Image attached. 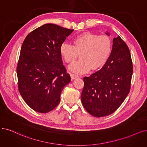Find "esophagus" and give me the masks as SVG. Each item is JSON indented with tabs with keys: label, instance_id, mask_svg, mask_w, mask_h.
Returning <instances> with one entry per match:
<instances>
[{
	"label": "esophagus",
	"instance_id": "1",
	"mask_svg": "<svg viewBox=\"0 0 147 147\" xmlns=\"http://www.w3.org/2000/svg\"><path fill=\"white\" fill-rule=\"evenodd\" d=\"M78 78H79V76L78 75L74 74H71V78L72 80L75 79H77Z\"/></svg>",
	"mask_w": 147,
	"mask_h": 147
}]
</instances>
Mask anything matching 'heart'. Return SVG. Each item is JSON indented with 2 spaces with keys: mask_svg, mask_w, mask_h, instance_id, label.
Wrapping results in <instances>:
<instances>
[{
  "mask_svg": "<svg viewBox=\"0 0 147 147\" xmlns=\"http://www.w3.org/2000/svg\"><path fill=\"white\" fill-rule=\"evenodd\" d=\"M112 51V42L107 35L84 32L73 39V45L63 43L60 53L67 63H73L80 53V59L69 67L77 74L86 73L92 68H101L109 59Z\"/></svg>",
  "mask_w": 147,
  "mask_h": 147,
  "instance_id": "heart-1",
  "label": "heart"
}]
</instances>
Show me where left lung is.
<instances>
[{
    "label": "left lung",
    "instance_id": "8db88e82",
    "mask_svg": "<svg viewBox=\"0 0 147 147\" xmlns=\"http://www.w3.org/2000/svg\"><path fill=\"white\" fill-rule=\"evenodd\" d=\"M105 34L110 36V32ZM133 64L129 48L120 36L114 38L111 55L103 67L84 78L81 94L85 109L94 117L111 115L121 106L131 86Z\"/></svg>",
    "mask_w": 147,
    "mask_h": 147
}]
</instances>
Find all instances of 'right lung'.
<instances>
[{"label":"right lung","instance_id":"right-lung-1","mask_svg":"<svg viewBox=\"0 0 147 147\" xmlns=\"http://www.w3.org/2000/svg\"><path fill=\"white\" fill-rule=\"evenodd\" d=\"M73 30L47 24L26 37L17 67L19 93L34 111L45 113L61 101L64 86L71 81L60 47Z\"/></svg>","mask_w":147,"mask_h":147}]
</instances>
